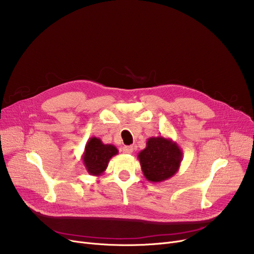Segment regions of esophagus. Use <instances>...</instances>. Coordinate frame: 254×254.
I'll return each mask as SVG.
<instances>
[{
	"label": "esophagus",
	"instance_id": "1",
	"mask_svg": "<svg viewBox=\"0 0 254 254\" xmlns=\"http://www.w3.org/2000/svg\"><path fill=\"white\" fill-rule=\"evenodd\" d=\"M123 152L126 154H130L132 152V147L131 146H125V147H123Z\"/></svg>",
	"mask_w": 254,
	"mask_h": 254
}]
</instances>
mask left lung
<instances>
[{"mask_svg":"<svg viewBox=\"0 0 254 254\" xmlns=\"http://www.w3.org/2000/svg\"><path fill=\"white\" fill-rule=\"evenodd\" d=\"M145 178L150 182H163L174 176L182 162V150L170 138L151 137L138 154Z\"/></svg>","mask_w":254,"mask_h":254,"instance_id":"1","label":"left lung"}]
</instances>
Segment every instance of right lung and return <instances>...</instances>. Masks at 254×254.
Here are the masks:
<instances>
[{
	"mask_svg": "<svg viewBox=\"0 0 254 254\" xmlns=\"http://www.w3.org/2000/svg\"><path fill=\"white\" fill-rule=\"evenodd\" d=\"M118 153L112 144H104L100 138H90L82 154V162L86 171L92 176H100L108 167L112 156Z\"/></svg>",
	"mask_w": 254,
	"mask_h": 254,
	"instance_id": "add662e5",
	"label": "right lung"
}]
</instances>
